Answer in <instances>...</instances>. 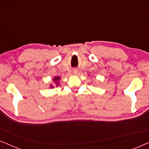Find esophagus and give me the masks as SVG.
Here are the masks:
<instances>
[{"mask_svg": "<svg viewBox=\"0 0 149 149\" xmlns=\"http://www.w3.org/2000/svg\"><path fill=\"white\" fill-rule=\"evenodd\" d=\"M72 72H73V74H78V72H79V70H77V69H74V70H72Z\"/></svg>", "mask_w": 149, "mask_h": 149, "instance_id": "1", "label": "esophagus"}]
</instances>
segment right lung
Returning a JSON list of instances; mask_svg holds the SVG:
<instances>
[{
	"label": "right lung",
	"mask_w": 149,
	"mask_h": 149,
	"mask_svg": "<svg viewBox=\"0 0 149 149\" xmlns=\"http://www.w3.org/2000/svg\"><path fill=\"white\" fill-rule=\"evenodd\" d=\"M61 79V78L60 77H54V79H53V81H54V82L56 83V86L58 87L59 85H60V80ZM49 87L50 88H54V85H53L52 84H50L49 85Z\"/></svg>",
	"instance_id": "obj_1"
}]
</instances>
